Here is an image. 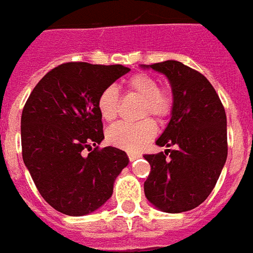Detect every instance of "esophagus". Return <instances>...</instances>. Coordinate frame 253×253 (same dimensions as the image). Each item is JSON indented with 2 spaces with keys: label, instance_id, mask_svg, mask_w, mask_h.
I'll list each match as a JSON object with an SVG mask.
<instances>
[{
  "label": "esophagus",
  "instance_id": "1",
  "mask_svg": "<svg viewBox=\"0 0 253 253\" xmlns=\"http://www.w3.org/2000/svg\"><path fill=\"white\" fill-rule=\"evenodd\" d=\"M128 156H129V160H130V162H133V160H136L137 158H139L137 155H134V154H128Z\"/></svg>",
  "mask_w": 253,
  "mask_h": 253
}]
</instances>
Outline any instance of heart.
Here are the masks:
<instances>
[{
    "mask_svg": "<svg viewBox=\"0 0 253 253\" xmlns=\"http://www.w3.org/2000/svg\"><path fill=\"white\" fill-rule=\"evenodd\" d=\"M128 93L136 94L143 98L141 117L152 116L160 123L169 119L174 108L172 91L166 86H159V81L147 73H136L126 81ZM97 108L105 121H113L120 110V93L114 86L105 87L97 99ZM156 134L154 120L145 119L140 123H117L106 132V139L112 145L136 152L144 148Z\"/></svg>",
    "mask_w": 253,
    "mask_h": 253,
    "instance_id": "heart-1",
    "label": "heart"
}]
</instances>
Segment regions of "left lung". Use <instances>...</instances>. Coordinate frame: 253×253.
<instances>
[{
  "label": "left lung",
  "instance_id": "1",
  "mask_svg": "<svg viewBox=\"0 0 253 253\" xmlns=\"http://www.w3.org/2000/svg\"><path fill=\"white\" fill-rule=\"evenodd\" d=\"M149 67L167 75L172 86V116L156 144L174 149L144 155L151 166L144 193L160 210L182 213L202 204L220 178L228 156L226 114L200 71L176 60Z\"/></svg>",
  "mask_w": 253,
  "mask_h": 253
}]
</instances>
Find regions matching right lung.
<instances>
[{
  "mask_svg": "<svg viewBox=\"0 0 253 253\" xmlns=\"http://www.w3.org/2000/svg\"><path fill=\"white\" fill-rule=\"evenodd\" d=\"M128 71L121 64H59L40 79L24 105V163L40 195L63 214L84 215L102 206L128 166L123 149L98 147L104 125L97 108L101 91Z\"/></svg>",
  "mask_w": 253,
  "mask_h": 253,
  "instance_id": "right-lung-1",
  "label": "right lung"
}]
</instances>
